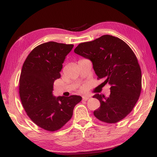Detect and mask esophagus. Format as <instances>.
<instances>
[{"mask_svg": "<svg viewBox=\"0 0 157 157\" xmlns=\"http://www.w3.org/2000/svg\"><path fill=\"white\" fill-rule=\"evenodd\" d=\"M90 98V96L85 95V96H82V99H83V100H86H86H88Z\"/></svg>", "mask_w": 157, "mask_h": 157, "instance_id": "1", "label": "esophagus"}]
</instances>
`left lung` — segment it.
I'll return each instance as SVG.
<instances>
[{
  "instance_id": "1",
  "label": "left lung",
  "mask_w": 157,
  "mask_h": 157,
  "mask_svg": "<svg viewBox=\"0 0 157 157\" xmlns=\"http://www.w3.org/2000/svg\"><path fill=\"white\" fill-rule=\"evenodd\" d=\"M74 52L91 60L98 79L111 85L108 97L96 94L93 98L100 106L94 115L100 121L116 123L132 112L142 88L141 70L133 51L118 37L105 35L92 41L82 43Z\"/></svg>"
}]
</instances>
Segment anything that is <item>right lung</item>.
I'll use <instances>...</instances> for the list:
<instances>
[{"label": "right lung", "instance_id": "add662e5", "mask_svg": "<svg viewBox=\"0 0 157 157\" xmlns=\"http://www.w3.org/2000/svg\"><path fill=\"white\" fill-rule=\"evenodd\" d=\"M74 45L49 41L37 46L28 55L22 67L19 96L27 116L40 128L49 132L61 128L73 115L79 96H53V83Z\"/></svg>", "mask_w": 157, "mask_h": 157}]
</instances>
